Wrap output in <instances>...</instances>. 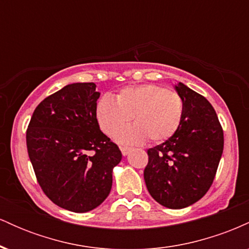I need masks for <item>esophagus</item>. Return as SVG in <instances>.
<instances>
[{"label": "esophagus", "mask_w": 249, "mask_h": 249, "mask_svg": "<svg viewBox=\"0 0 249 249\" xmlns=\"http://www.w3.org/2000/svg\"><path fill=\"white\" fill-rule=\"evenodd\" d=\"M131 150H132V148L128 147V146H121V151H122L123 156H127L128 152H130Z\"/></svg>", "instance_id": "1"}]
</instances>
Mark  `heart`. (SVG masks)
<instances>
[{
    "label": "heart",
    "instance_id": "1",
    "mask_svg": "<svg viewBox=\"0 0 249 249\" xmlns=\"http://www.w3.org/2000/svg\"><path fill=\"white\" fill-rule=\"evenodd\" d=\"M184 113L181 97L174 91L156 84H142L123 89L116 96H104L96 107V117L102 131L115 134L133 117L135 125L117 132L121 144H141L147 138L158 142L173 136Z\"/></svg>",
    "mask_w": 249,
    "mask_h": 249
}]
</instances>
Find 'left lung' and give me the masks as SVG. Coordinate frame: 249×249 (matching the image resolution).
<instances>
[{"instance_id": "obj_1", "label": "left lung", "mask_w": 249, "mask_h": 249, "mask_svg": "<svg viewBox=\"0 0 249 249\" xmlns=\"http://www.w3.org/2000/svg\"><path fill=\"white\" fill-rule=\"evenodd\" d=\"M184 103L178 130L148 148L144 179L151 196L167 208H185L213 184L224 150V131L211 103L182 83L176 85Z\"/></svg>"}]
</instances>
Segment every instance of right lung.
Wrapping results in <instances>:
<instances>
[{"label": "right lung", "instance_id": "add662e5", "mask_svg": "<svg viewBox=\"0 0 249 249\" xmlns=\"http://www.w3.org/2000/svg\"><path fill=\"white\" fill-rule=\"evenodd\" d=\"M95 83H72L39 103L27 130L39 186L57 206L76 213L107 198L122 152L99 128Z\"/></svg>", "mask_w": 249, "mask_h": 249}]
</instances>
